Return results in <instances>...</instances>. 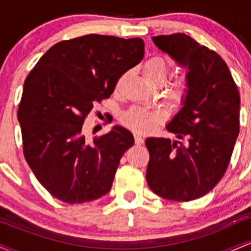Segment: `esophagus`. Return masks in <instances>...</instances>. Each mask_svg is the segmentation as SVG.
Returning <instances> with one entry per match:
<instances>
[{"label":"esophagus","instance_id":"obj_1","mask_svg":"<svg viewBox=\"0 0 251 251\" xmlns=\"http://www.w3.org/2000/svg\"><path fill=\"white\" fill-rule=\"evenodd\" d=\"M134 143H135V145H143L144 139H143L142 135L138 134V133H135V134H134Z\"/></svg>","mask_w":251,"mask_h":251}]
</instances>
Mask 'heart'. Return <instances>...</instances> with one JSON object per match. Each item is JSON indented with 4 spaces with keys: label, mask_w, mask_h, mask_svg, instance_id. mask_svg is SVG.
Returning <instances> with one entry per match:
<instances>
[{
    "label": "heart",
    "mask_w": 251,
    "mask_h": 251,
    "mask_svg": "<svg viewBox=\"0 0 251 251\" xmlns=\"http://www.w3.org/2000/svg\"><path fill=\"white\" fill-rule=\"evenodd\" d=\"M143 73L151 83H163L170 73V65L162 56H152L144 63ZM189 79L179 75L166 88V98L174 102H181L189 93ZM163 120L159 109L148 107H133L122 116V123L126 127L138 133H148Z\"/></svg>",
    "instance_id": "b5f03b06"
}]
</instances>
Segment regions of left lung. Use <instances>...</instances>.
<instances>
[{
    "mask_svg": "<svg viewBox=\"0 0 251 251\" xmlns=\"http://www.w3.org/2000/svg\"><path fill=\"white\" fill-rule=\"evenodd\" d=\"M188 67L189 93L166 126L180 142L148 138L146 180L162 198L189 201L211 191L226 174L240 133V93L224 60L185 34L152 37Z\"/></svg>",
    "mask_w": 251,
    "mask_h": 251,
    "instance_id": "left-lung-1",
    "label": "left lung"
}]
</instances>
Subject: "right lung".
<instances>
[{"mask_svg": "<svg viewBox=\"0 0 251 251\" xmlns=\"http://www.w3.org/2000/svg\"><path fill=\"white\" fill-rule=\"evenodd\" d=\"M143 56L139 37L89 34L55 43L25 77L17 111L24 154L53 197L80 204L111 190L133 135L114 126L88 139L82 125L93 106L108 99L118 80Z\"/></svg>", "mask_w": 251, "mask_h": 251, "instance_id": "obj_1", "label": "right lung"}]
</instances>
